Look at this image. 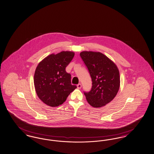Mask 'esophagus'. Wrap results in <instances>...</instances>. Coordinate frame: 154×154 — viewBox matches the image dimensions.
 <instances>
[{"instance_id": "1", "label": "esophagus", "mask_w": 154, "mask_h": 154, "mask_svg": "<svg viewBox=\"0 0 154 154\" xmlns=\"http://www.w3.org/2000/svg\"><path fill=\"white\" fill-rule=\"evenodd\" d=\"M77 88L79 89H81V88L82 85H81V84H79L77 85Z\"/></svg>"}]
</instances>
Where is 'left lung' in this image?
Segmentation results:
<instances>
[{
    "label": "left lung",
    "instance_id": "1",
    "mask_svg": "<svg viewBox=\"0 0 154 154\" xmlns=\"http://www.w3.org/2000/svg\"><path fill=\"white\" fill-rule=\"evenodd\" d=\"M80 54L92 81L91 91L84 92L86 100L94 108L105 106L115 97L119 90V69L113 62L100 52L84 51Z\"/></svg>",
    "mask_w": 154,
    "mask_h": 154
}]
</instances>
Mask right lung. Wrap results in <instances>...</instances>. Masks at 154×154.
<instances>
[{
	"mask_svg": "<svg viewBox=\"0 0 154 154\" xmlns=\"http://www.w3.org/2000/svg\"><path fill=\"white\" fill-rule=\"evenodd\" d=\"M74 56L73 51H62L50 54L38 63L34 84L38 97L45 104L51 107L61 105L77 88L72 85L71 75L65 70Z\"/></svg>",
	"mask_w": 154,
	"mask_h": 154,
	"instance_id": "obj_1",
	"label": "right lung"
}]
</instances>
